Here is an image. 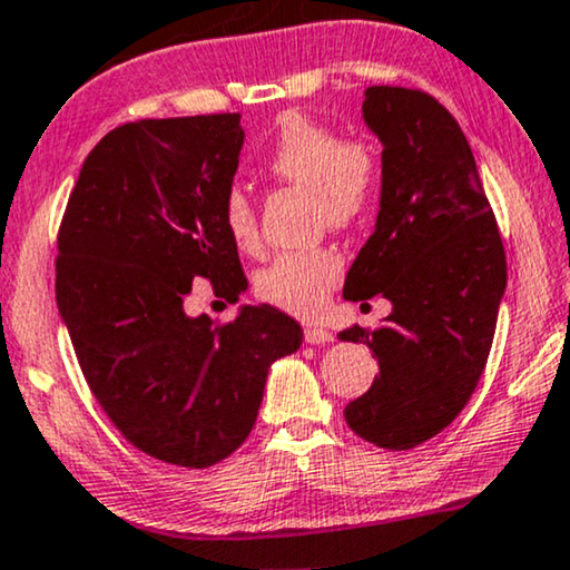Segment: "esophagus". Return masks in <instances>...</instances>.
<instances>
[{
	"label": "esophagus",
	"mask_w": 570,
	"mask_h": 570,
	"mask_svg": "<svg viewBox=\"0 0 570 570\" xmlns=\"http://www.w3.org/2000/svg\"><path fill=\"white\" fill-rule=\"evenodd\" d=\"M305 342L307 344H326V342H334V334H331V331L323 328V326H307L305 328Z\"/></svg>",
	"instance_id": "obj_1"
}]
</instances>
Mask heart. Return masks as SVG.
<instances>
[{
  "instance_id": "heart-1",
  "label": "heart",
  "mask_w": 570,
  "mask_h": 570,
  "mask_svg": "<svg viewBox=\"0 0 570 570\" xmlns=\"http://www.w3.org/2000/svg\"><path fill=\"white\" fill-rule=\"evenodd\" d=\"M265 168L278 181L309 191L315 215L331 228H352L365 220L381 191L376 147L365 139H344L331 126L302 112H289L281 120ZM220 218L242 252L261 249L255 205L242 186L223 194ZM342 257L334 249L284 252L257 273L255 292L273 307L313 318L342 278Z\"/></svg>"
}]
</instances>
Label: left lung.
<instances>
[{
    "mask_svg": "<svg viewBox=\"0 0 570 570\" xmlns=\"http://www.w3.org/2000/svg\"><path fill=\"white\" fill-rule=\"evenodd\" d=\"M363 120L384 147L381 202L344 299L381 294L392 313L376 331L338 334L379 357L376 379L344 407V421L365 442L410 450L471 400L492 350L508 263L465 134L431 94L371 86Z\"/></svg>",
    "mask_w": 570,
    "mask_h": 570,
    "instance_id": "8db88e82",
    "label": "left lung"
}]
</instances>
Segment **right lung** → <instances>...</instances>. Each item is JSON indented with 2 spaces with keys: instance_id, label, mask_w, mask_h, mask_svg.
<instances>
[{
  "instance_id": "add662e5",
  "label": "right lung",
  "mask_w": 570,
  "mask_h": 570,
  "mask_svg": "<svg viewBox=\"0 0 570 570\" xmlns=\"http://www.w3.org/2000/svg\"><path fill=\"white\" fill-rule=\"evenodd\" d=\"M242 144L239 112L118 126L86 157L57 236V307L86 384L136 450L170 465L242 446L268 368L302 344L271 305L232 323L184 309L194 278L232 302L247 289L220 218Z\"/></svg>"
}]
</instances>
